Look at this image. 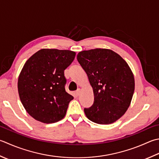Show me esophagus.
I'll return each instance as SVG.
<instances>
[{
  "label": "esophagus",
  "mask_w": 159,
  "mask_h": 159,
  "mask_svg": "<svg viewBox=\"0 0 159 159\" xmlns=\"http://www.w3.org/2000/svg\"><path fill=\"white\" fill-rule=\"evenodd\" d=\"M80 93H81V90H80V89H78L76 91V94L77 96H80Z\"/></svg>",
  "instance_id": "1"
}]
</instances>
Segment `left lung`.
<instances>
[{
	"mask_svg": "<svg viewBox=\"0 0 159 159\" xmlns=\"http://www.w3.org/2000/svg\"><path fill=\"white\" fill-rule=\"evenodd\" d=\"M77 60L94 92V104L84 109L87 118L101 125L119 120L129 107L134 92V77L128 64L117 53L101 48L80 52Z\"/></svg>",
	"mask_w": 159,
	"mask_h": 159,
	"instance_id": "8db88e82",
	"label": "left lung"
}]
</instances>
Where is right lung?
Returning a JSON list of instances; mask_svg holds the SVG:
<instances>
[{"label":"right lung","instance_id":"add662e5","mask_svg":"<svg viewBox=\"0 0 159 159\" xmlns=\"http://www.w3.org/2000/svg\"><path fill=\"white\" fill-rule=\"evenodd\" d=\"M76 52L41 49L25 63L18 79V91L27 112L43 123H56L66 114L74 97L65 89L64 70Z\"/></svg>","mask_w":159,"mask_h":159}]
</instances>
